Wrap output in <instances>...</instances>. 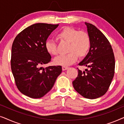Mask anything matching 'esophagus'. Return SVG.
Here are the masks:
<instances>
[{
    "label": "esophagus",
    "mask_w": 124,
    "mask_h": 124,
    "mask_svg": "<svg viewBox=\"0 0 124 124\" xmlns=\"http://www.w3.org/2000/svg\"><path fill=\"white\" fill-rule=\"evenodd\" d=\"M68 68V67H65V66H62V70H67V69Z\"/></svg>",
    "instance_id": "esophagus-1"
}]
</instances>
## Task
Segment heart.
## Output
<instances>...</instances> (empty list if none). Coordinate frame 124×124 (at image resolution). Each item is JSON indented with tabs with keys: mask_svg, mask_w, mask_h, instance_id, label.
Returning <instances> with one entry per match:
<instances>
[{
	"mask_svg": "<svg viewBox=\"0 0 124 124\" xmlns=\"http://www.w3.org/2000/svg\"><path fill=\"white\" fill-rule=\"evenodd\" d=\"M57 38L69 43L67 55H60L54 59L56 65L67 66L73 64L77 60L87 55L91 46V39L86 31H78L70 27H65L57 34ZM46 51L51 55H56L57 50L55 42L51 39L46 40L45 44Z\"/></svg>",
	"mask_w": 124,
	"mask_h": 124,
	"instance_id": "obj_1",
	"label": "heart"
}]
</instances>
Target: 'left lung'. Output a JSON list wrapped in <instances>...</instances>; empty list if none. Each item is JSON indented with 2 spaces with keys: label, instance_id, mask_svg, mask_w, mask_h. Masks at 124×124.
<instances>
[{
  "label": "left lung",
  "instance_id": "1",
  "mask_svg": "<svg viewBox=\"0 0 124 124\" xmlns=\"http://www.w3.org/2000/svg\"><path fill=\"white\" fill-rule=\"evenodd\" d=\"M91 39L87 55L79 65L88 69L78 74L73 81L75 90L87 99H96L106 94L115 73V62L112 46L105 35L91 23H85Z\"/></svg>",
  "mask_w": 124,
  "mask_h": 124
}]
</instances>
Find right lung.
I'll list each match as a JSON object with an SVG mask.
<instances>
[{"mask_svg":"<svg viewBox=\"0 0 124 124\" xmlns=\"http://www.w3.org/2000/svg\"><path fill=\"white\" fill-rule=\"evenodd\" d=\"M58 26L35 23L20 32L13 42L12 72L17 87L25 95L34 99L43 97L62 72L60 65L42 67L51 59L45 49V42Z\"/></svg>","mask_w":124,"mask_h":124,"instance_id":"obj_1","label":"right lung"}]
</instances>
